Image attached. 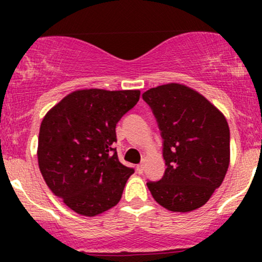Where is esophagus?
<instances>
[{
	"label": "esophagus",
	"mask_w": 262,
	"mask_h": 262,
	"mask_svg": "<svg viewBox=\"0 0 262 262\" xmlns=\"http://www.w3.org/2000/svg\"><path fill=\"white\" fill-rule=\"evenodd\" d=\"M145 162H146V159H143V161H141V164L138 165V167H137L138 173H143L144 167H145Z\"/></svg>",
	"instance_id": "1"
}]
</instances>
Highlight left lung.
I'll list each match as a JSON object with an SVG mask.
<instances>
[{"instance_id": "1", "label": "left lung", "mask_w": 262, "mask_h": 262, "mask_svg": "<svg viewBox=\"0 0 262 262\" xmlns=\"http://www.w3.org/2000/svg\"><path fill=\"white\" fill-rule=\"evenodd\" d=\"M164 139L165 170L148 182L154 200L171 212L201 208L223 182L230 162L227 118L203 95L171 82L143 93Z\"/></svg>"}]
</instances>
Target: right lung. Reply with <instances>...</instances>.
I'll return each instance as SVG.
<instances>
[{
  "instance_id": "1",
  "label": "right lung",
  "mask_w": 262,
  "mask_h": 262,
  "mask_svg": "<svg viewBox=\"0 0 262 262\" xmlns=\"http://www.w3.org/2000/svg\"><path fill=\"white\" fill-rule=\"evenodd\" d=\"M139 90H76L48 111L38 164L48 187L77 214L95 217L121 201L134 172L118 160L116 125L139 101Z\"/></svg>"
}]
</instances>
